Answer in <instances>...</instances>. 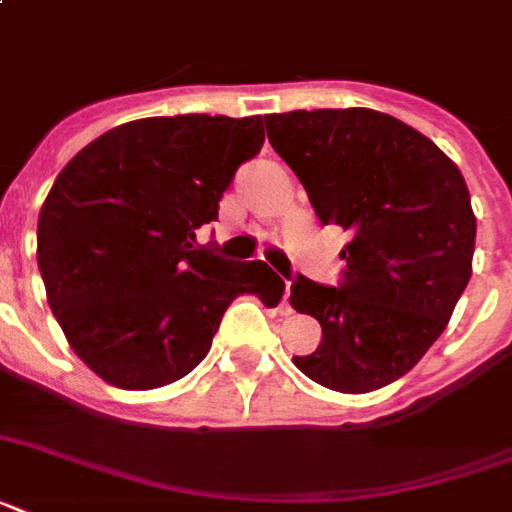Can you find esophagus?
<instances>
[{
	"instance_id": "obj_1",
	"label": "esophagus",
	"mask_w": 512,
	"mask_h": 512,
	"mask_svg": "<svg viewBox=\"0 0 512 512\" xmlns=\"http://www.w3.org/2000/svg\"><path fill=\"white\" fill-rule=\"evenodd\" d=\"M289 287H292V281H284V297H281V308H284V313H292V308H289Z\"/></svg>"
}]
</instances>
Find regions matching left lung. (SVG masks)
I'll return each mask as SVG.
<instances>
[{"mask_svg": "<svg viewBox=\"0 0 512 512\" xmlns=\"http://www.w3.org/2000/svg\"><path fill=\"white\" fill-rule=\"evenodd\" d=\"M265 127L321 225L350 233L340 287L292 281V308L321 324L319 348L292 361L329 390L385 388L428 353L468 287L465 177L433 140L372 108L271 114Z\"/></svg>", "mask_w": 512, "mask_h": 512, "instance_id": "left-lung-1", "label": "left lung"}]
</instances>
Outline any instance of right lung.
<instances>
[{"mask_svg": "<svg viewBox=\"0 0 512 512\" xmlns=\"http://www.w3.org/2000/svg\"><path fill=\"white\" fill-rule=\"evenodd\" d=\"M263 140V116H151L92 140L55 177L36 260L68 345L98 377L170 385L201 364L236 297L279 303L284 281L263 260L196 247Z\"/></svg>", "mask_w": 512, "mask_h": 512, "instance_id": "right-lung-1", "label": "right lung"}]
</instances>
